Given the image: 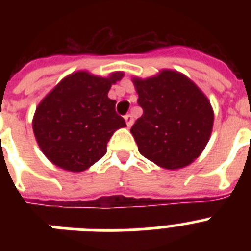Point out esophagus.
I'll use <instances>...</instances> for the list:
<instances>
[{"instance_id": "1", "label": "esophagus", "mask_w": 251, "mask_h": 251, "mask_svg": "<svg viewBox=\"0 0 251 251\" xmlns=\"http://www.w3.org/2000/svg\"><path fill=\"white\" fill-rule=\"evenodd\" d=\"M124 119H126V123H127L128 127H130L133 124V118H132V115L130 114H127L126 117H124Z\"/></svg>"}]
</instances>
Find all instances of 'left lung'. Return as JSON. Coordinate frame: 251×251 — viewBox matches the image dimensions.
Returning a JSON list of instances; mask_svg holds the SVG:
<instances>
[{"mask_svg":"<svg viewBox=\"0 0 251 251\" xmlns=\"http://www.w3.org/2000/svg\"><path fill=\"white\" fill-rule=\"evenodd\" d=\"M133 83L143 109L130 128L139 153L167 170L190 165L211 134L210 101L190 79L172 70Z\"/></svg>","mask_w":251,"mask_h":251,"instance_id":"left-lung-1","label":"left lung"}]
</instances>
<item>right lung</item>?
I'll use <instances>...</instances> for the list:
<instances>
[{"instance_id":"right-lung-1","label":"right lung","mask_w":251,"mask_h":251,"mask_svg":"<svg viewBox=\"0 0 251 251\" xmlns=\"http://www.w3.org/2000/svg\"><path fill=\"white\" fill-rule=\"evenodd\" d=\"M123 73L108 79L86 72L69 75L37 106L32 128L40 148L54 165L80 172L106 153L113 133L127 124L108 98L112 84Z\"/></svg>"}]
</instances>
